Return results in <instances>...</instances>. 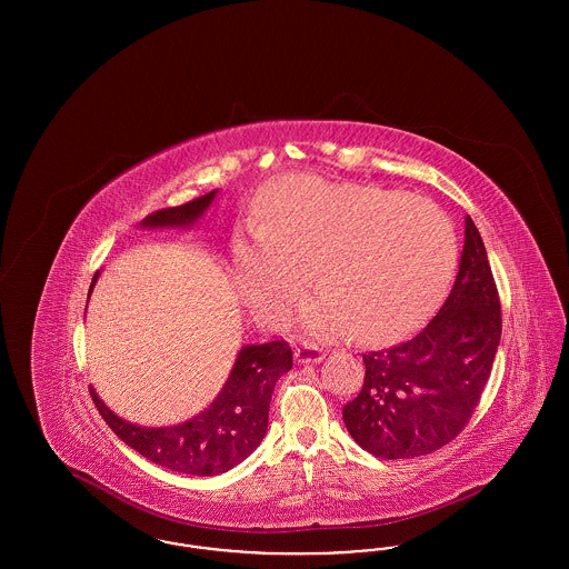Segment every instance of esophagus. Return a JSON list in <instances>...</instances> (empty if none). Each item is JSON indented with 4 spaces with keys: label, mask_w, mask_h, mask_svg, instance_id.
<instances>
[{
    "label": "esophagus",
    "mask_w": 569,
    "mask_h": 569,
    "mask_svg": "<svg viewBox=\"0 0 569 569\" xmlns=\"http://www.w3.org/2000/svg\"><path fill=\"white\" fill-rule=\"evenodd\" d=\"M295 358H297L298 362H302V365L305 362H320L325 358V350L313 346V343H302L300 348H297Z\"/></svg>",
    "instance_id": "obj_1"
}]
</instances>
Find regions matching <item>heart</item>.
I'll use <instances>...</instances> for the list:
<instances>
[{
  "label": "heart",
  "instance_id": "obj_1",
  "mask_svg": "<svg viewBox=\"0 0 569 569\" xmlns=\"http://www.w3.org/2000/svg\"><path fill=\"white\" fill-rule=\"evenodd\" d=\"M239 290L269 325H300L316 339L390 341L420 325L457 262L450 219L433 200L318 177H290L264 196L253 239L234 247Z\"/></svg>",
  "mask_w": 569,
  "mask_h": 569
}]
</instances>
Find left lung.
I'll list each match as a JSON object with an SVG mask.
<instances>
[{"label": "left lung", "instance_id": "left-lung-1", "mask_svg": "<svg viewBox=\"0 0 569 569\" xmlns=\"http://www.w3.org/2000/svg\"><path fill=\"white\" fill-rule=\"evenodd\" d=\"M499 339V292L487 247L467 216L459 272L433 320L406 343L362 353V390L343 407L353 441L388 460L450 443L480 403Z\"/></svg>", "mask_w": 569, "mask_h": 569}]
</instances>
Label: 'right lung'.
I'll return each instance as SVG.
<instances>
[{"label": "right lung", "mask_w": 569, "mask_h": 569, "mask_svg": "<svg viewBox=\"0 0 569 569\" xmlns=\"http://www.w3.org/2000/svg\"><path fill=\"white\" fill-rule=\"evenodd\" d=\"M217 190L181 207L160 209L142 219V228H188L211 207ZM98 272L93 274L89 295ZM292 369V350L281 341L244 346L216 401L188 422L166 429L136 427L114 416L89 388L100 416L119 439L144 459L190 476H217L247 459L264 439L277 379Z\"/></svg>", "instance_id": "right-lung-1"}]
</instances>
